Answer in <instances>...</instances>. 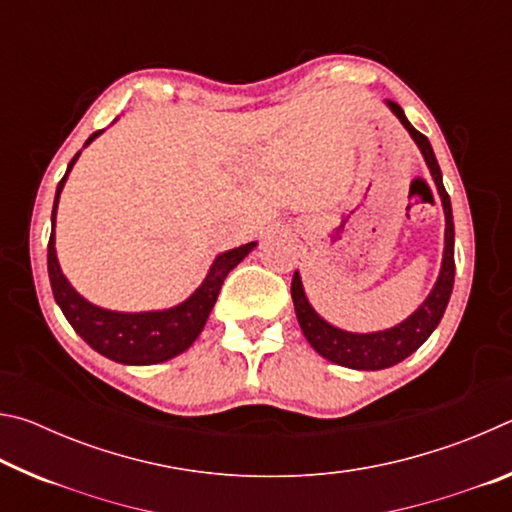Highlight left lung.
<instances>
[{"label":"left lung","mask_w":512,"mask_h":512,"mask_svg":"<svg viewBox=\"0 0 512 512\" xmlns=\"http://www.w3.org/2000/svg\"><path fill=\"white\" fill-rule=\"evenodd\" d=\"M386 106L391 108L393 115L400 119V124L409 131L411 140L420 149L424 162H427L431 180L438 189L440 203H443L445 212V248L443 262H440V271L429 291V296L424 298L420 302V307L415 309L411 316H406L402 323L386 329H377V332H348V329L327 323V320L311 307L305 287H302L300 273H293L291 298L305 339L323 359L352 370H384L404 361L406 357H411V354L433 334V329L438 327L454 289V216L452 201H449V194L445 192L443 185V173H440L438 160L436 155H433L427 137L420 131H415L411 121L406 119L404 110L397 106L395 101H386Z\"/></svg>","instance_id":"obj_1"}]
</instances>
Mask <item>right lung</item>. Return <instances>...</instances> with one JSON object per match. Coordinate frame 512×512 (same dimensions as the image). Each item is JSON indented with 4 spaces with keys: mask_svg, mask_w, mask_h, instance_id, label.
<instances>
[{
    "mask_svg": "<svg viewBox=\"0 0 512 512\" xmlns=\"http://www.w3.org/2000/svg\"><path fill=\"white\" fill-rule=\"evenodd\" d=\"M115 121H112V124H115ZM101 133L103 131L92 133L88 137V142L83 144V149L97 140ZM79 155L81 151L67 164L65 176L56 187L54 210H51L47 268L56 305L65 314L67 323L74 327V332L79 334L92 350H97L110 361L124 363V366H153V363H162L178 357V354H183L189 345L198 339V334L203 332L207 318L212 314L214 302L219 298L225 275H228L241 259L248 257V253H253L257 241H250V244L216 255L210 271H207L205 280L201 282V287H198L192 296L169 309L115 311L94 305V302L83 298L81 293L72 287V282L65 277L56 255L58 201L60 194H63L69 171L74 169Z\"/></svg>",
    "mask_w": 512,
    "mask_h": 512,
    "instance_id": "1",
    "label": "right lung"
}]
</instances>
